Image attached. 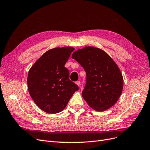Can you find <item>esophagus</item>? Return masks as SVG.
<instances>
[{
    "label": "esophagus",
    "mask_w": 150,
    "mask_h": 150,
    "mask_svg": "<svg viewBox=\"0 0 150 150\" xmlns=\"http://www.w3.org/2000/svg\"><path fill=\"white\" fill-rule=\"evenodd\" d=\"M75 83L78 85L79 86H80V81H76L75 82Z\"/></svg>",
    "instance_id": "34e87169"
}]
</instances>
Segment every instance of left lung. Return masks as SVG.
<instances>
[{
    "label": "left lung",
    "instance_id": "1",
    "mask_svg": "<svg viewBox=\"0 0 150 150\" xmlns=\"http://www.w3.org/2000/svg\"><path fill=\"white\" fill-rule=\"evenodd\" d=\"M86 74L82 96L96 111H104L117 101L123 90L122 74L117 65L103 50L86 46L71 55Z\"/></svg>",
    "mask_w": 150,
    "mask_h": 150
}]
</instances>
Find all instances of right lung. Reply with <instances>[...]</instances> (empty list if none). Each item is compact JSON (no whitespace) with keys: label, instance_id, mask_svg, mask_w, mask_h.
Instances as JSON below:
<instances>
[{"label":"right lung","instance_id":"1","mask_svg":"<svg viewBox=\"0 0 150 150\" xmlns=\"http://www.w3.org/2000/svg\"><path fill=\"white\" fill-rule=\"evenodd\" d=\"M75 50L56 47L44 53L33 64L28 75L30 95L43 111L56 114L63 110L79 86L69 79L65 64Z\"/></svg>","mask_w":150,"mask_h":150}]
</instances>
